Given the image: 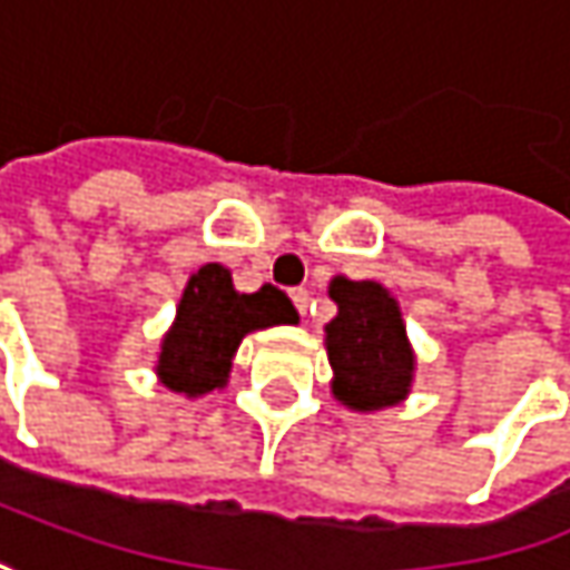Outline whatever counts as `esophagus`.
Returning <instances> with one entry per match:
<instances>
[{
    "label": "esophagus",
    "mask_w": 570,
    "mask_h": 570,
    "mask_svg": "<svg viewBox=\"0 0 570 570\" xmlns=\"http://www.w3.org/2000/svg\"><path fill=\"white\" fill-rule=\"evenodd\" d=\"M292 304L298 307V314H307V304H311V295H307L304 288H295V292H292Z\"/></svg>",
    "instance_id": "obj_1"
}]
</instances>
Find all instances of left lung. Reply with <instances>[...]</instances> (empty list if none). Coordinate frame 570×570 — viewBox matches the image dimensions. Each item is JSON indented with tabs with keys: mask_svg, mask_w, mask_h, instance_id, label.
Instances as JSON below:
<instances>
[{
	"mask_svg": "<svg viewBox=\"0 0 570 570\" xmlns=\"http://www.w3.org/2000/svg\"><path fill=\"white\" fill-rule=\"evenodd\" d=\"M336 317L327 327V358L333 368V397L350 411L394 407L411 394L413 358L401 307L379 282H330Z\"/></svg>",
	"mask_w": 570,
	"mask_h": 570,
	"instance_id": "obj_1",
	"label": "left lung"
}]
</instances>
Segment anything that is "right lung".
<instances>
[{"label":"right lung","instance_id":"1","mask_svg":"<svg viewBox=\"0 0 570 570\" xmlns=\"http://www.w3.org/2000/svg\"><path fill=\"white\" fill-rule=\"evenodd\" d=\"M295 321L298 311L285 292L263 285L253 295H240L230 269L208 263L188 278L176 321L159 343V382L186 397L224 387L246 333Z\"/></svg>","mask_w":570,"mask_h":570}]
</instances>
